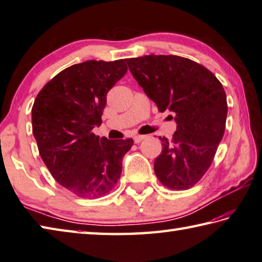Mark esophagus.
<instances>
[{
	"label": "esophagus",
	"instance_id": "esophagus-1",
	"mask_svg": "<svg viewBox=\"0 0 262 262\" xmlns=\"http://www.w3.org/2000/svg\"><path fill=\"white\" fill-rule=\"evenodd\" d=\"M146 136L144 135H136L134 136V143H136V144H138V143H141L143 140H144Z\"/></svg>",
	"mask_w": 262,
	"mask_h": 262
}]
</instances>
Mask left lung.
<instances>
[{"label":"left lung","mask_w":262,"mask_h":262,"mask_svg":"<svg viewBox=\"0 0 262 262\" xmlns=\"http://www.w3.org/2000/svg\"><path fill=\"white\" fill-rule=\"evenodd\" d=\"M126 62L158 110L176 115L172 140L159 137L158 179L173 191L193 187L211 166L225 133L227 99L222 83L204 66L178 55L151 54Z\"/></svg>","instance_id":"obj_1"}]
</instances>
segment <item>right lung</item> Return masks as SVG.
<instances>
[{"instance_id":"right-lung-1","label":"right lung","mask_w":262,"mask_h":262,"mask_svg":"<svg viewBox=\"0 0 262 262\" xmlns=\"http://www.w3.org/2000/svg\"><path fill=\"white\" fill-rule=\"evenodd\" d=\"M127 73L125 61L90 60L70 66L39 91L32 107L39 156L61 186L83 199L110 193L121 175L132 138L95 135L106 94Z\"/></svg>"}]
</instances>
